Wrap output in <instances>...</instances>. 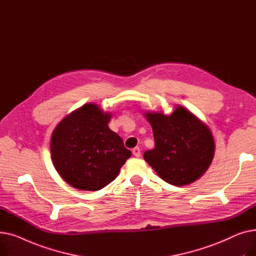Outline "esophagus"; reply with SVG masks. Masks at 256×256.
<instances>
[{"label": "esophagus", "instance_id": "34e87169", "mask_svg": "<svg viewBox=\"0 0 256 256\" xmlns=\"http://www.w3.org/2000/svg\"><path fill=\"white\" fill-rule=\"evenodd\" d=\"M132 154L137 158H139L141 156V150L139 147H135V148H132Z\"/></svg>", "mask_w": 256, "mask_h": 256}]
</instances>
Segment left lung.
<instances>
[{"label":"left lung","instance_id":"obj_1","mask_svg":"<svg viewBox=\"0 0 256 256\" xmlns=\"http://www.w3.org/2000/svg\"><path fill=\"white\" fill-rule=\"evenodd\" d=\"M146 118L152 128L154 148L146 150L143 156L158 176L176 186L189 184L202 176L214 154L208 128L182 106L169 116L146 113Z\"/></svg>","mask_w":256,"mask_h":256}]
</instances>
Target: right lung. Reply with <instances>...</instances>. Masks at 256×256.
Returning a JSON list of instances; mask_svg holds the SVG:
<instances>
[{"label": "right lung", "mask_w": 256, "mask_h": 256, "mask_svg": "<svg viewBox=\"0 0 256 256\" xmlns=\"http://www.w3.org/2000/svg\"><path fill=\"white\" fill-rule=\"evenodd\" d=\"M111 115L87 104L52 132L50 154L61 178L78 190L98 191L113 182L132 156L108 124Z\"/></svg>", "instance_id": "1"}]
</instances>
